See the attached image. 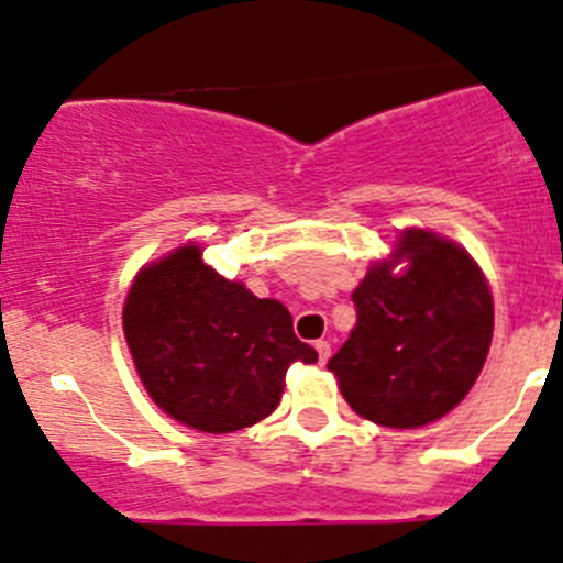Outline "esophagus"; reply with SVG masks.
Segmentation results:
<instances>
[{"instance_id":"esophagus-1","label":"esophagus","mask_w":563,"mask_h":563,"mask_svg":"<svg viewBox=\"0 0 563 563\" xmlns=\"http://www.w3.org/2000/svg\"><path fill=\"white\" fill-rule=\"evenodd\" d=\"M314 349H317V356H320V363H329L331 342H329V340H317V342H314Z\"/></svg>"}]
</instances>
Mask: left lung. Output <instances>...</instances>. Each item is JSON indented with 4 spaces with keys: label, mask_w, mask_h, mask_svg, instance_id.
<instances>
[{
    "label": "left lung",
    "mask_w": 563,
    "mask_h": 563,
    "mask_svg": "<svg viewBox=\"0 0 563 563\" xmlns=\"http://www.w3.org/2000/svg\"><path fill=\"white\" fill-rule=\"evenodd\" d=\"M402 275L376 263L354 291L356 325L329 371L345 402L385 428H419L456 408L493 340V297L467 252L433 232L399 241Z\"/></svg>",
    "instance_id": "1"
}]
</instances>
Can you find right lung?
<instances>
[{"instance_id":"1","label":"right lung","mask_w":563,"mask_h":563,"mask_svg":"<svg viewBox=\"0 0 563 563\" xmlns=\"http://www.w3.org/2000/svg\"><path fill=\"white\" fill-rule=\"evenodd\" d=\"M124 334L141 383L178 422L232 433L277 408L286 371L317 363L277 300H257L241 283L180 246L141 268L124 306Z\"/></svg>"}]
</instances>
